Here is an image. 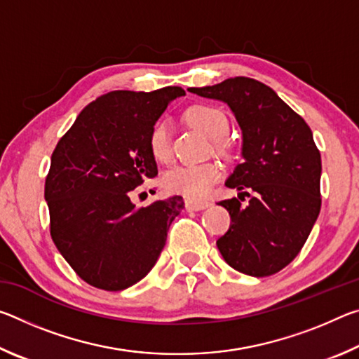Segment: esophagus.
I'll list each match as a JSON object with an SVG mask.
<instances>
[{
  "instance_id": "34e87169",
  "label": "esophagus",
  "mask_w": 359,
  "mask_h": 359,
  "mask_svg": "<svg viewBox=\"0 0 359 359\" xmlns=\"http://www.w3.org/2000/svg\"><path fill=\"white\" fill-rule=\"evenodd\" d=\"M210 205L209 201H194V199H187L185 201V209L190 212H198V210H204Z\"/></svg>"
}]
</instances>
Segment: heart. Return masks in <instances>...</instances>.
<instances>
[{
  "label": "heart",
  "instance_id": "1",
  "mask_svg": "<svg viewBox=\"0 0 359 359\" xmlns=\"http://www.w3.org/2000/svg\"><path fill=\"white\" fill-rule=\"evenodd\" d=\"M187 118L191 125L201 130L210 139H222L229 130L228 115L220 107L198 104L187 111ZM150 151L156 160L166 161L171 156V130L166 120L155 123L149 136ZM222 168L215 161L184 163L168 169L163 184L169 191L182 194L190 199L203 198L209 188L220 179Z\"/></svg>",
  "mask_w": 359,
  "mask_h": 359
}]
</instances>
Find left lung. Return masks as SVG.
<instances>
[{
	"mask_svg": "<svg viewBox=\"0 0 359 359\" xmlns=\"http://www.w3.org/2000/svg\"><path fill=\"white\" fill-rule=\"evenodd\" d=\"M188 92L226 102L242 130L244 161L226 187L251 201L245 208L238 198L218 203L231 217L218 250L242 274H277L301 252L320 214L321 156L312 130L274 90L250 77Z\"/></svg>",
	"mask_w": 359,
	"mask_h": 359,
	"instance_id": "8db88e82",
	"label": "left lung"
}]
</instances>
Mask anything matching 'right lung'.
Segmentation results:
<instances>
[{
  "label": "right lung",
  "instance_id": "add662e5",
  "mask_svg": "<svg viewBox=\"0 0 359 359\" xmlns=\"http://www.w3.org/2000/svg\"><path fill=\"white\" fill-rule=\"evenodd\" d=\"M180 87L115 90L90 102L52 154L44 196L50 236L76 274L120 291L149 274L184 209L182 196L145 208L130 193L158 174L149 136Z\"/></svg>",
  "mask_w": 359,
  "mask_h": 359
}]
</instances>
